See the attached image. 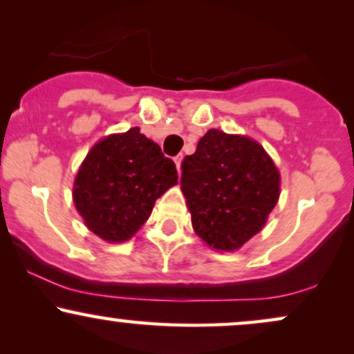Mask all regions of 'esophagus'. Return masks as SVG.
<instances>
[{
    "mask_svg": "<svg viewBox=\"0 0 354 354\" xmlns=\"http://www.w3.org/2000/svg\"><path fill=\"white\" fill-rule=\"evenodd\" d=\"M181 161H183V155H178V156H174V165H176V169H178V173H181Z\"/></svg>",
    "mask_w": 354,
    "mask_h": 354,
    "instance_id": "esophagus-1",
    "label": "esophagus"
}]
</instances>
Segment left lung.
<instances>
[{"label": "left lung", "mask_w": 354, "mask_h": 354, "mask_svg": "<svg viewBox=\"0 0 354 354\" xmlns=\"http://www.w3.org/2000/svg\"><path fill=\"white\" fill-rule=\"evenodd\" d=\"M181 169L194 232L218 252L241 249L261 232L279 201V168L249 136L207 130Z\"/></svg>", "instance_id": "obj_1"}]
</instances>
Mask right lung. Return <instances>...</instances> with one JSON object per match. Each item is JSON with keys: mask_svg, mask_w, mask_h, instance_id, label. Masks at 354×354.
I'll return each mask as SVG.
<instances>
[{"mask_svg": "<svg viewBox=\"0 0 354 354\" xmlns=\"http://www.w3.org/2000/svg\"><path fill=\"white\" fill-rule=\"evenodd\" d=\"M174 185L176 166L133 127L93 145L75 174L72 199L88 231L117 244L135 236Z\"/></svg>", "mask_w": 354, "mask_h": 354, "instance_id": "add662e5", "label": "right lung"}]
</instances>
